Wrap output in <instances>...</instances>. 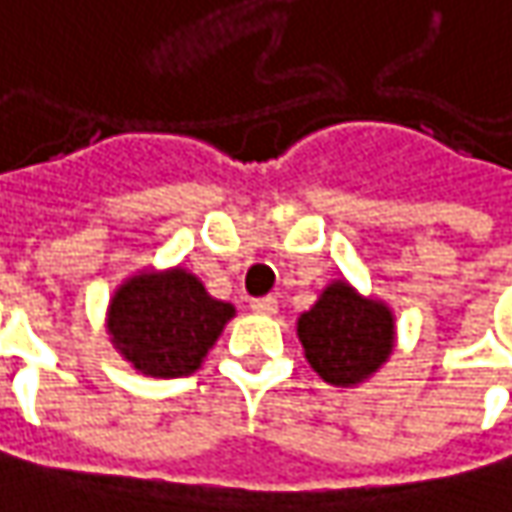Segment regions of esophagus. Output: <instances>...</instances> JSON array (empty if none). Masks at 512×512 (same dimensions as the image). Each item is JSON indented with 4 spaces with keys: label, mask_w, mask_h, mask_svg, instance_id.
Segmentation results:
<instances>
[{
    "label": "esophagus",
    "mask_w": 512,
    "mask_h": 512,
    "mask_svg": "<svg viewBox=\"0 0 512 512\" xmlns=\"http://www.w3.org/2000/svg\"><path fill=\"white\" fill-rule=\"evenodd\" d=\"M252 310H255L257 316H275L278 313V301L272 295H263V298L252 301Z\"/></svg>",
    "instance_id": "esophagus-1"
}]
</instances>
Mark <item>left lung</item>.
I'll use <instances>...</instances> for the list:
<instances>
[{
    "label": "left lung",
    "mask_w": 512,
    "mask_h": 512,
    "mask_svg": "<svg viewBox=\"0 0 512 512\" xmlns=\"http://www.w3.org/2000/svg\"><path fill=\"white\" fill-rule=\"evenodd\" d=\"M307 362L330 385H356L374 374L394 347V318L342 281L330 284L313 310L298 318Z\"/></svg>",
    "instance_id": "8db88e82"
}]
</instances>
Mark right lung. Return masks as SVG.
<instances>
[{"instance_id":"right-lung-1","label":"right lung","mask_w":512,"mask_h":512,"mask_svg":"<svg viewBox=\"0 0 512 512\" xmlns=\"http://www.w3.org/2000/svg\"><path fill=\"white\" fill-rule=\"evenodd\" d=\"M234 307L217 301L185 269L136 275L109 304V336L141 374L188 376L223 333Z\"/></svg>"}]
</instances>
